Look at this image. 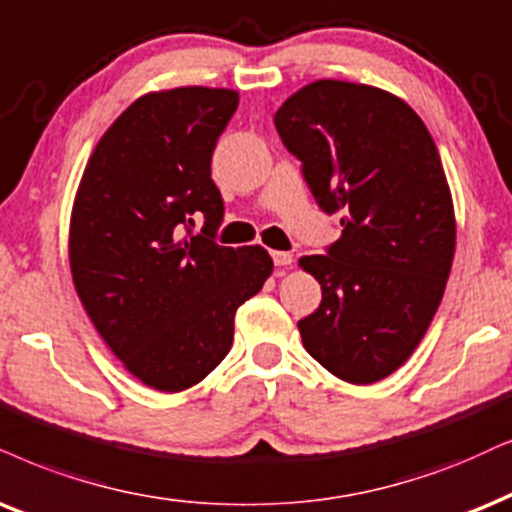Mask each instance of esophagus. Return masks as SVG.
Returning <instances> with one entry per match:
<instances>
[{"label": "esophagus", "mask_w": 512, "mask_h": 512, "mask_svg": "<svg viewBox=\"0 0 512 512\" xmlns=\"http://www.w3.org/2000/svg\"><path fill=\"white\" fill-rule=\"evenodd\" d=\"M271 260H274L276 267H288V264H293V255L286 250H274L271 252Z\"/></svg>", "instance_id": "1"}]
</instances>
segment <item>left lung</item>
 I'll list each match as a JSON object with an SVG mask.
<instances>
[{
	"label": "left lung",
	"instance_id": "8db88e82",
	"mask_svg": "<svg viewBox=\"0 0 512 512\" xmlns=\"http://www.w3.org/2000/svg\"><path fill=\"white\" fill-rule=\"evenodd\" d=\"M283 146L342 236L300 267L321 304L297 321L304 349L333 375L371 385L423 340L456 248L442 160L411 106L383 89L342 80L302 87L278 108Z\"/></svg>",
	"mask_w": 512,
	"mask_h": 512
}]
</instances>
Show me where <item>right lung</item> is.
<instances>
[{
  "instance_id": "right-lung-1",
  "label": "right lung",
  "mask_w": 512,
  "mask_h": 512,
  "mask_svg": "<svg viewBox=\"0 0 512 512\" xmlns=\"http://www.w3.org/2000/svg\"><path fill=\"white\" fill-rule=\"evenodd\" d=\"M236 108L234 89L141 96L96 144L77 189V295L115 357L160 392H181L215 371L234 342L238 307L274 269L260 245L215 241L224 200L212 151Z\"/></svg>"
}]
</instances>
